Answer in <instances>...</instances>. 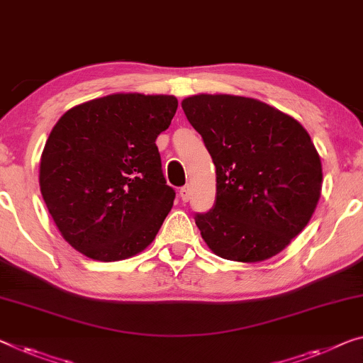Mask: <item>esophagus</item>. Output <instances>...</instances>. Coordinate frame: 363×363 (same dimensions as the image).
<instances>
[{"instance_id":"34e87169","label":"esophagus","mask_w":363,"mask_h":363,"mask_svg":"<svg viewBox=\"0 0 363 363\" xmlns=\"http://www.w3.org/2000/svg\"><path fill=\"white\" fill-rule=\"evenodd\" d=\"M179 196H181V199H182V202H189V200H191V196H192L191 187L184 186V187L181 189V191H179Z\"/></svg>"}]
</instances>
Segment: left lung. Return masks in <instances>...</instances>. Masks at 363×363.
Returning <instances> with one entry per match:
<instances>
[{"label": "left lung", "instance_id": "8db88e82", "mask_svg": "<svg viewBox=\"0 0 363 363\" xmlns=\"http://www.w3.org/2000/svg\"><path fill=\"white\" fill-rule=\"evenodd\" d=\"M216 172V196L196 225L216 256L259 262L305 228L321 196V160L294 117L266 102L230 94L182 101Z\"/></svg>", "mask_w": 363, "mask_h": 363}]
</instances>
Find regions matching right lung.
Listing matches in <instances>:
<instances>
[{
	"label": "right lung",
	"mask_w": 363,
	"mask_h": 363,
	"mask_svg": "<svg viewBox=\"0 0 363 363\" xmlns=\"http://www.w3.org/2000/svg\"><path fill=\"white\" fill-rule=\"evenodd\" d=\"M174 96L111 94L63 113L40 158V192L62 236L94 261L132 257L174 202L156 138Z\"/></svg>",
	"instance_id": "add662e5"
}]
</instances>
